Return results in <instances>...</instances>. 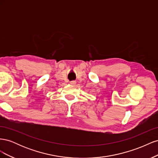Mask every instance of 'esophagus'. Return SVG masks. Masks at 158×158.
Returning <instances> with one entry per match:
<instances>
[{
    "instance_id": "obj_1",
    "label": "esophagus",
    "mask_w": 158,
    "mask_h": 158,
    "mask_svg": "<svg viewBox=\"0 0 158 158\" xmlns=\"http://www.w3.org/2000/svg\"><path fill=\"white\" fill-rule=\"evenodd\" d=\"M70 84L72 85H76V81H71V82H70Z\"/></svg>"
}]
</instances>
